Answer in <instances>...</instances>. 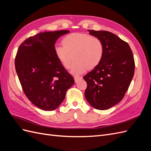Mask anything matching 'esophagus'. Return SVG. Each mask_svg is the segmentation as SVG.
Here are the masks:
<instances>
[{"instance_id":"esophagus-1","label":"esophagus","mask_w":151,"mask_h":151,"mask_svg":"<svg viewBox=\"0 0 151 151\" xmlns=\"http://www.w3.org/2000/svg\"><path fill=\"white\" fill-rule=\"evenodd\" d=\"M82 78H83V77H79V76H74V81L76 83H77V82H78L79 80L82 79Z\"/></svg>"}]
</instances>
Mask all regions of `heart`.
Returning <instances> with one entry per match:
<instances>
[{"instance_id":"b5f03b06","label":"heart","mask_w":151,"mask_h":151,"mask_svg":"<svg viewBox=\"0 0 151 151\" xmlns=\"http://www.w3.org/2000/svg\"><path fill=\"white\" fill-rule=\"evenodd\" d=\"M62 45L55 46V54L65 68H69L72 58L71 72L78 75L88 68L93 69L101 62L104 53L102 42L98 38L83 33H72L62 40Z\"/></svg>"}]
</instances>
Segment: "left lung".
<instances>
[{"label": "left lung", "instance_id": "left-lung-1", "mask_svg": "<svg viewBox=\"0 0 151 151\" xmlns=\"http://www.w3.org/2000/svg\"><path fill=\"white\" fill-rule=\"evenodd\" d=\"M103 44V57L99 64L88 73L85 97L93 108L104 110L122 101L134 75L133 53L127 42L106 31L88 30Z\"/></svg>", "mask_w": 151, "mask_h": 151}]
</instances>
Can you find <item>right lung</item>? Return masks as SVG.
<instances>
[{
  "instance_id": "obj_1",
  "label": "right lung",
  "mask_w": 151,
  "mask_h": 151,
  "mask_svg": "<svg viewBox=\"0 0 151 151\" xmlns=\"http://www.w3.org/2000/svg\"><path fill=\"white\" fill-rule=\"evenodd\" d=\"M69 32H41L24 41L17 52L15 67L22 89L29 101L43 110L57 108L74 84L54 51L57 40Z\"/></svg>"
}]
</instances>
